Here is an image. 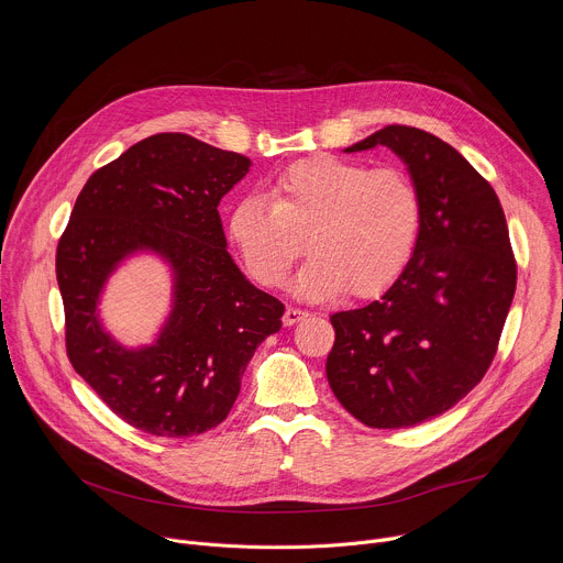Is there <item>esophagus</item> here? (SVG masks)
<instances>
[{
	"label": "esophagus",
	"mask_w": 563,
	"mask_h": 563,
	"mask_svg": "<svg viewBox=\"0 0 563 563\" xmlns=\"http://www.w3.org/2000/svg\"><path fill=\"white\" fill-rule=\"evenodd\" d=\"M302 318H307V311H305V309H298V307H287V309H285V316H283V323H285L287 328H291V325L300 323Z\"/></svg>",
	"instance_id": "34e87169"
}]
</instances>
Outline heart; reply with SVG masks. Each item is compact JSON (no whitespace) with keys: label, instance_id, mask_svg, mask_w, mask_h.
Returning a JSON list of instances; mask_svg holds the SVG:
<instances>
[{"label":"heart","instance_id":"heart-1","mask_svg":"<svg viewBox=\"0 0 563 563\" xmlns=\"http://www.w3.org/2000/svg\"><path fill=\"white\" fill-rule=\"evenodd\" d=\"M421 229L423 198L410 174L336 155L298 159L274 178L269 200L247 196L229 216L231 240L267 287L287 278L307 240L311 256L294 280L302 298L385 291L410 265Z\"/></svg>","mask_w":563,"mask_h":563}]
</instances>
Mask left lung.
Listing matches in <instances>:
<instances>
[{
	"mask_svg": "<svg viewBox=\"0 0 563 563\" xmlns=\"http://www.w3.org/2000/svg\"><path fill=\"white\" fill-rule=\"evenodd\" d=\"M391 148L423 198L417 252L365 307L339 311L328 380L341 406L380 430L448 412L488 372L517 287L501 202L441 137L389 124L345 153Z\"/></svg>",
	"mask_w": 563,
	"mask_h": 563,
	"instance_id": "1",
	"label": "left lung"
}]
</instances>
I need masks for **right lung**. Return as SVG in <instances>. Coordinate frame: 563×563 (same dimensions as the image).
Returning <instances> with one entry per match:
<instances>
[{"label":"right lung","mask_w":563,"mask_h":563,"mask_svg":"<svg viewBox=\"0 0 563 563\" xmlns=\"http://www.w3.org/2000/svg\"><path fill=\"white\" fill-rule=\"evenodd\" d=\"M250 167L187 133L144 137L87 180L59 238L68 361L146 434L185 439L222 423L256 347L283 325L285 305L238 269L218 213ZM140 251L170 265L173 311L151 346L126 349L103 330L99 298Z\"/></svg>","instance_id":"right-lung-1"}]
</instances>
